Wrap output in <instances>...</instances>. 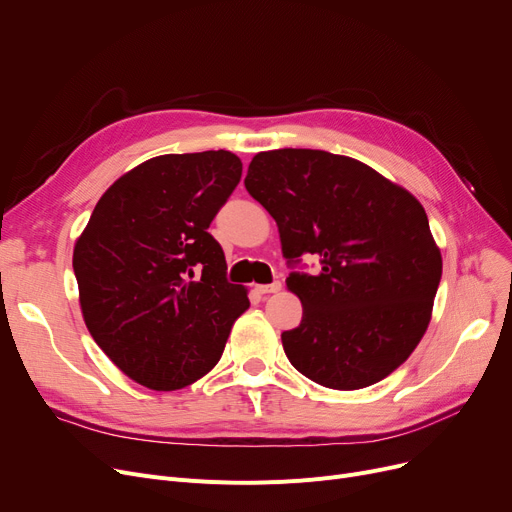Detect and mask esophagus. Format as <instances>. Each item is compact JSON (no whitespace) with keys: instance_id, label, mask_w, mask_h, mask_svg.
<instances>
[{"instance_id":"obj_1","label":"esophagus","mask_w":512,"mask_h":512,"mask_svg":"<svg viewBox=\"0 0 512 512\" xmlns=\"http://www.w3.org/2000/svg\"><path fill=\"white\" fill-rule=\"evenodd\" d=\"M257 290H259L261 294H274V292H280V290H282V284H280V282L261 284V286H257Z\"/></svg>"}]
</instances>
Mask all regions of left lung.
Wrapping results in <instances>:
<instances>
[{
	"label": "left lung",
	"mask_w": 512,
	"mask_h": 512,
	"mask_svg": "<svg viewBox=\"0 0 512 512\" xmlns=\"http://www.w3.org/2000/svg\"><path fill=\"white\" fill-rule=\"evenodd\" d=\"M245 186L276 220L288 265L321 263L317 276L286 278L303 303L301 324L282 334L292 367L332 390L384 380L423 338L442 278L423 205L361 161L319 149L257 153Z\"/></svg>",
	"instance_id": "8db88e82"
}]
</instances>
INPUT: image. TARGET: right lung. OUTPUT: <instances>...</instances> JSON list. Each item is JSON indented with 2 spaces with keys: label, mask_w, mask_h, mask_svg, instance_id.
Returning a JSON list of instances; mask_svg holds the SVG:
<instances>
[{
  "label": "right lung",
  "mask_w": 512,
  "mask_h": 512,
  "mask_svg": "<svg viewBox=\"0 0 512 512\" xmlns=\"http://www.w3.org/2000/svg\"><path fill=\"white\" fill-rule=\"evenodd\" d=\"M230 151L170 153L120 176L72 255L85 324L130 380L178 390L220 361L247 288L207 228L240 182Z\"/></svg>",
  "instance_id": "add662e5"
}]
</instances>
